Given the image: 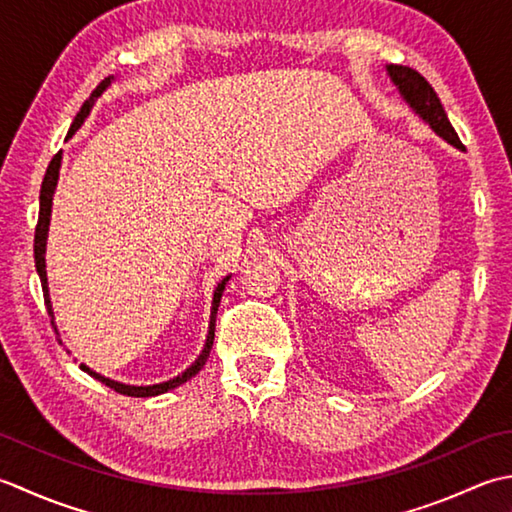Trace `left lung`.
I'll return each instance as SVG.
<instances>
[{
    "instance_id": "left-lung-1",
    "label": "left lung",
    "mask_w": 512,
    "mask_h": 512,
    "mask_svg": "<svg viewBox=\"0 0 512 512\" xmlns=\"http://www.w3.org/2000/svg\"><path fill=\"white\" fill-rule=\"evenodd\" d=\"M386 75L390 77V82L395 84L397 93L402 95L408 108L422 119V122L433 130L437 137H442L446 144H450L457 150H466L464 144L459 142V137L455 133V128L450 126L446 110L439 102L437 93L433 90L426 79L417 73V70L408 68V66H397V64H388L386 66Z\"/></svg>"
}]
</instances>
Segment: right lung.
<instances>
[{"mask_svg": "<svg viewBox=\"0 0 512 512\" xmlns=\"http://www.w3.org/2000/svg\"><path fill=\"white\" fill-rule=\"evenodd\" d=\"M115 82V77L110 75L106 77L102 84H99L93 93H90V97L84 102V106L79 108L77 117L73 119V124H70V130H68V137H73L79 128H82V124L86 122V117L90 115V110H93L97 97H102L104 90ZM59 168H62V150L53 157V162L48 164L46 168V175H44V182H42V190H39V219H37V228H35V268H37V275H39V282H42V290H44V302H46V310L50 315V324H53L55 328V335H57V342L62 344V339H59V328L55 324V310H53V302H50V290H48V275H46V244H48V228H50V213H53V197H55V188H57V179H59ZM230 275H226L222 282L217 284L215 288V295H213V306H210V322H208V335H206V342H204V348L202 353L197 355V359L193 364H190L184 373H179L177 377L168 379V382H159V384H150V386H133V384H122L117 382V379H110L102 373H95L93 368H88L86 364H82L79 368L84 370V373H88L90 377H95L97 382L106 384L108 388L117 390V393L122 395H128V397H155V395H162V393H168V390H173L177 386L186 384L188 379H193L199 370L204 368L206 359L210 355V348H213V339H215V317H217V308H219V302H222V295H224V288L228 284Z\"/></svg>", "mask_w": 512, "mask_h": 512, "instance_id": "obj_1", "label": "right lung"}]
</instances>
